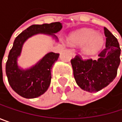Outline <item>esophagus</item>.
I'll return each mask as SVG.
<instances>
[{
  "instance_id": "34e87169",
  "label": "esophagus",
  "mask_w": 122,
  "mask_h": 122,
  "mask_svg": "<svg viewBox=\"0 0 122 122\" xmlns=\"http://www.w3.org/2000/svg\"><path fill=\"white\" fill-rule=\"evenodd\" d=\"M71 52H72L73 56H74V55H75V50H74V49H71Z\"/></svg>"
}]
</instances>
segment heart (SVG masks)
I'll return each instance as SVG.
<instances>
[{"label":"heart","instance_id":"1","mask_svg":"<svg viewBox=\"0 0 122 122\" xmlns=\"http://www.w3.org/2000/svg\"><path fill=\"white\" fill-rule=\"evenodd\" d=\"M70 41L76 46L84 45L83 52L87 56L96 54L104 44L103 38L90 29H83L75 32L71 36Z\"/></svg>","mask_w":122,"mask_h":122}]
</instances>
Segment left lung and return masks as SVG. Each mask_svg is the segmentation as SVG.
Returning <instances> with one entry per match:
<instances>
[{"label": "left lung", "mask_w": 122, "mask_h": 122, "mask_svg": "<svg viewBox=\"0 0 122 122\" xmlns=\"http://www.w3.org/2000/svg\"><path fill=\"white\" fill-rule=\"evenodd\" d=\"M106 37L105 48L98 55L97 60L83 59L79 55L71 63L76 83L90 92L101 90L115 78L120 63L121 49L117 38L104 27Z\"/></svg>", "instance_id": "left-lung-1"}]
</instances>
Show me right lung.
Wrapping results in <instances>:
<instances>
[{"instance_id": "obj_1", "label": "right lung", "mask_w": 122, "mask_h": 122, "mask_svg": "<svg viewBox=\"0 0 122 122\" xmlns=\"http://www.w3.org/2000/svg\"><path fill=\"white\" fill-rule=\"evenodd\" d=\"M62 25L59 22L50 24L33 25L15 38L10 49L5 66L8 83L12 89L25 98H35L43 95L49 88L51 79L53 64L58 60L59 54L49 52L37 64L29 69H21L17 65V58L20 56L25 41L37 34L51 35L57 39L54 35L59 32Z\"/></svg>"}]
</instances>
